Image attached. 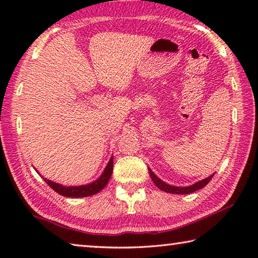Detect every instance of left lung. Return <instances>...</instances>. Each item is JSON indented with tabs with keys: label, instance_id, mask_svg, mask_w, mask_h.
Segmentation results:
<instances>
[{
	"label": "left lung",
	"instance_id": "8db88e82",
	"mask_svg": "<svg viewBox=\"0 0 258 258\" xmlns=\"http://www.w3.org/2000/svg\"><path fill=\"white\" fill-rule=\"evenodd\" d=\"M149 169V174H150V177L151 180L154 181V183L156 184V186L158 187V189L163 190L165 192H168V194H174V195H187V194H191V192H195L199 189H203L205 185H207L209 181L212 180V177L214 176V174H212L211 176H208L206 178H204L202 181H198L196 182L195 184L192 185H187V186H175V185H171L168 184V183L164 182L163 180H160V178L156 175V174L151 171L150 168Z\"/></svg>",
	"mask_w": 258,
	"mask_h": 258
}]
</instances>
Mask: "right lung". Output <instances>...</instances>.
Masks as SVG:
<instances>
[{
	"label": "right lung",
	"mask_w": 258,
	"mask_h": 258,
	"mask_svg": "<svg viewBox=\"0 0 258 258\" xmlns=\"http://www.w3.org/2000/svg\"><path fill=\"white\" fill-rule=\"evenodd\" d=\"M112 167H113V157L111 156L110 160L108 161V164L102 172L101 175L93 182L89 183V184L84 185H74V186H64L62 184H59V183H55L53 181L47 180V178L43 177L47 185H50L55 192H58L59 195L64 196V197H72V198H82V197H89V196H93L98 192L101 191L104 186L107 185V183L110 178L112 174Z\"/></svg>",
	"instance_id": "obj_1"
}]
</instances>
